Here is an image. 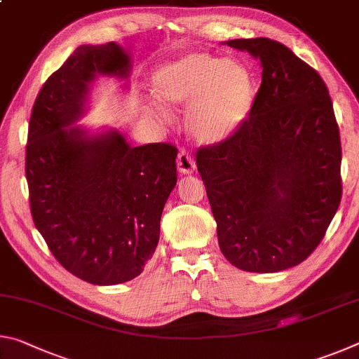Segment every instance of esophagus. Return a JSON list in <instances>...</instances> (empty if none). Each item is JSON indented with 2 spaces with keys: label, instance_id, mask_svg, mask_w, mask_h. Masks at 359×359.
<instances>
[{
  "label": "esophagus",
  "instance_id": "1",
  "mask_svg": "<svg viewBox=\"0 0 359 359\" xmlns=\"http://www.w3.org/2000/svg\"><path fill=\"white\" fill-rule=\"evenodd\" d=\"M177 169L180 174H193L194 169H196V161H194V158L191 156V154H188V151L182 150L179 156H177Z\"/></svg>",
  "mask_w": 359,
  "mask_h": 359
}]
</instances>
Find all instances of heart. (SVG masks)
<instances>
[{
	"mask_svg": "<svg viewBox=\"0 0 359 359\" xmlns=\"http://www.w3.org/2000/svg\"><path fill=\"white\" fill-rule=\"evenodd\" d=\"M154 92L172 109L190 107L187 123L205 144L233 136L250 114L253 79L244 65L204 52L187 53L156 72Z\"/></svg>",
	"mask_w": 359,
	"mask_h": 359,
	"instance_id": "obj_1",
	"label": "heart"
}]
</instances>
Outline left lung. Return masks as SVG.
Masks as SVG:
<instances>
[{"instance_id": "1", "label": "left lung", "mask_w": 359, "mask_h": 359, "mask_svg": "<svg viewBox=\"0 0 359 359\" xmlns=\"http://www.w3.org/2000/svg\"><path fill=\"white\" fill-rule=\"evenodd\" d=\"M261 63V87L233 136L196 154L220 250L248 272L302 263L342 198L339 126L323 79L269 38L233 39Z\"/></svg>"}]
</instances>
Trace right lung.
I'll return each mask as SVG.
<instances>
[{
    "instance_id": "obj_1",
    "label": "right lung",
    "mask_w": 359,
    "mask_h": 359,
    "mask_svg": "<svg viewBox=\"0 0 359 359\" xmlns=\"http://www.w3.org/2000/svg\"><path fill=\"white\" fill-rule=\"evenodd\" d=\"M115 42L81 46L42 85L28 126L25 174L33 222L53 257L93 285L133 280L154 257L177 184L172 144L131 147L117 130L72 126L96 76H130Z\"/></svg>"
}]
</instances>
